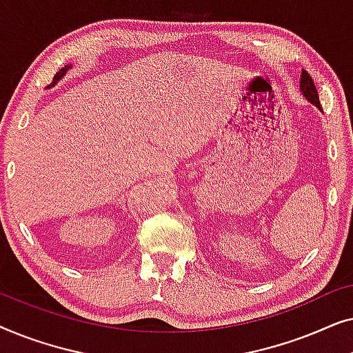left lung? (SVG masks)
Listing matches in <instances>:
<instances>
[{
  "label": "left lung",
  "mask_w": 353,
  "mask_h": 353,
  "mask_svg": "<svg viewBox=\"0 0 353 353\" xmlns=\"http://www.w3.org/2000/svg\"><path fill=\"white\" fill-rule=\"evenodd\" d=\"M301 90L305 98L310 101L312 104H315L318 109H321V104H320V98H318V91H316V86L313 83L312 77L308 75V72L302 70V79H301Z\"/></svg>",
  "instance_id": "8db88e82"
}]
</instances>
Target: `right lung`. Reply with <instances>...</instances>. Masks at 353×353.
<instances>
[{"label": "right lung", "mask_w": 353, "mask_h": 353, "mask_svg": "<svg viewBox=\"0 0 353 353\" xmlns=\"http://www.w3.org/2000/svg\"><path fill=\"white\" fill-rule=\"evenodd\" d=\"M69 67H70V65H65V67H62V69H61L59 72H57V74L54 75V79H52V83H51V85H54L56 81L61 79V77H64V74H65V72H67V69H69Z\"/></svg>", "instance_id": "right-lung-1"}]
</instances>
